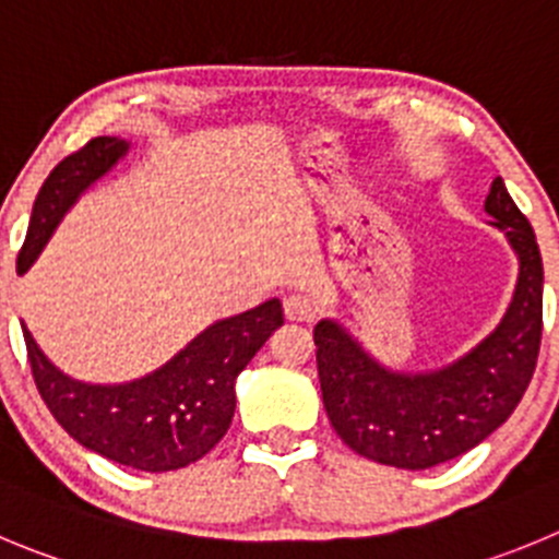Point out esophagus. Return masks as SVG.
<instances>
[{
	"mask_svg": "<svg viewBox=\"0 0 559 559\" xmlns=\"http://www.w3.org/2000/svg\"><path fill=\"white\" fill-rule=\"evenodd\" d=\"M283 307H285V318L294 323H307L316 318V307H312V301L305 299V296H299V294L285 296Z\"/></svg>",
	"mask_w": 559,
	"mask_h": 559,
	"instance_id": "obj_1",
	"label": "esophagus"
}]
</instances>
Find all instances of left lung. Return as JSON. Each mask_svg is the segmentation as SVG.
Segmentation results:
<instances>
[{
    "label": "left lung",
    "mask_w": 559,
    "mask_h": 559,
    "mask_svg": "<svg viewBox=\"0 0 559 559\" xmlns=\"http://www.w3.org/2000/svg\"><path fill=\"white\" fill-rule=\"evenodd\" d=\"M486 211L519 254V283L502 323L464 359L436 373H392L334 321L312 332L329 423L365 459L397 469L459 459L491 436L527 392L544 332V263L533 225L502 178H493Z\"/></svg>",
    "instance_id": "8db88e82"
}]
</instances>
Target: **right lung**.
<instances>
[{
  "mask_svg": "<svg viewBox=\"0 0 559 559\" xmlns=\"http://www.w3.org/2000/svg\"><path fill=\"white\" fill-rule=\"evenodd\" d=\"M129 151L123 140L95 136L62 158L40 186L26 241L19 252L24 274L46 247L79 194ZM280 299L214 323L153 376L120 386H93L68 379L24 329L26 359L37 392L57 423L93 453L142 472H169L194 464L219 444L236 412V379L260 345L283 326Z\"/></svg>",
  "mask_w": 559,
  "mask_h": 559,
  "instance_id": "right-lung-1",
  "label": "right lung"
}]
</instances>
